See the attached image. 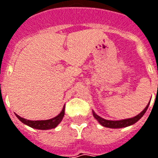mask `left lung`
<instances>
[{"label":"left lung","mask_w":158,"mask_h":158,"mask_svg":"<svg viewBox=\"0 0 158 158\" xmlns=\"http://www.w3.org/2000/svg\"><path fill=\"white\" fill-rule=\"evenodd\" d=\"M150 103V101H149ZM149 103L147 105V106L144 108L143 112H140L138 115L133 117V118H124V119H120V120H109V119H106V118H103L100 116H98L95 112H93V116L94 118L98 121V123L102 125L103 127H109V128H122V127H129L132 126L135 123H136L137 121L140 119V118L143 117L144 115V113L146 112V111L148 110V107L149 106Z\"/></svg>","instance_id":"1"}]
</instances>
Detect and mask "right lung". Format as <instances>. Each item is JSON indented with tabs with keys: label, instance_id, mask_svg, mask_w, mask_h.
Returning <instances> with one entry per match:
<instances>
[{
	"label": "right lung",
	"instance_id": "add662e5",
	"mask_svg": "<svg viewBox=\"0 0 158 158\" xmlns=\"http://www.w3.org/2000/svg\"><path fill=\"white\" fill-rule=\"evenodd\" d=\"M64 110H65V106H63L61 112H60L56 117L50 118V119H46V120H29L26 118H22L17 114H15V116L23 124L27 125L32 128L40 129V130H48V129L55 128L61 122V120L64 117V113H65Z\"/></svg>",
	"mask_w": 158,
	"mask_h": 158
}]
</instances>
